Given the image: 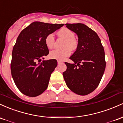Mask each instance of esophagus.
<instances>
[{
	"label": "esophagus",
	"instance_id": "34e87169",
	"mask_svg": "<svg viewBox=\"0 0 123 123\" xmlns=\"http://www.w3.org/2000/svg\"><path fill=\"white\" fill-rule=\"evenodd\" d=\"M63 63V62L61 61V60H57V63L58 64H60V63Z\"/></svg>",
	"mask_w": 123,
	"mask_h": 123
}]
</instances>
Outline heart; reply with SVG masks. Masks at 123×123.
<instances>
[{"instance_id":"heart-1","label":"heart","mask_w":123,"mask_h":123,"mask_svg":"<svg viewBox=\"0 0 123 123\" xmlns=\"http://www.w3.org/2000/svg\"><path fill=\"white\" fill-rule=\"evenodd\" d=\"M59 38L65 39L63 47L64 49L59 50L55 49L51 51L49 56L52 59L59 60H64L71 54V50H74L78 46V42L75 39V34L73 31L67 28H63L57 32ZM45 45L49 49H52L55 45V38L53 34H49L45 38Z\"/></svg>"}]
</instances>
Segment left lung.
<instances>
[{"mask_svg": "<svg viewBox=\"0 0 123 123\" xmlns=\"http://www.w3.org/2000/svg\"><path fill=\"white\" fill-rule=\"evenodd\" d=\"M78 36L77 50L70 57L73 64L65 62L63 75L67 86L80 95L91 93L98 87L106 67L105 55L101 41L94 31L81 23L66 24Z\"/></svg>", "mask_w": 123, "mask_h": 123, "instance_id": "1", "label": "left lung"}]
</instances>
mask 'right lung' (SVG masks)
<instances>
[{
	"label": "right lung",
	"instance_id": "right-lung-1",
	"mask_svg": "<svg viewBox=\"0 0 123 123\" xmlns=\"http://www.w3.org/2000/svg\"><path fill=\"white\" fill-rule=\"evenodd\" d=\"M63 25L35 21L19 34L12 52L11 73L17 88L25 95L35 97L48 88L57 62L42 61L49 52L45 39Z\"/></svg>",
	"mask_w": 123,
	"mask_h": 123
}]
</instances>
